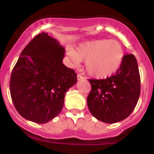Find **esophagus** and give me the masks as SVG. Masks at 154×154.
Segmentation results:
<instances>
[{
    "label": "esophagus",
    "instance_id": "1",
    "mask_svg": "<svg viewBox=\"0 0 154 154\" xmlns=\"http://www.w3.org/2000/svg\"><path fill=\"white\" fill-rule=\"evenodd\" d=\"M77 80H78V81H80V80H83V79H84V77H83L81 74H77Z\"/></svg>",
    "mask_w": 154,
    "mask_h": 154
}]
</instances>
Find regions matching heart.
<instances>
[{"instance_id": "b5f03b06", "label": "heart", "mask_w": 154, "mask_h": 154, "mask_svg": "<svg viewBox=\"0 0 154 154\" xmlns=\"http://www.w3.org/2000/svg\"><path fill=\"white\" fill-rule=\"evenodd\" d=\"M67 54L74 65L86 61V72L96 78H106L116 74L122 67L125 59L120 43L108 39L82 43L76 51L68 48Z\"/></svg>"}]
</instances>
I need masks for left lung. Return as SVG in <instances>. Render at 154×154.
<instances>
[{
	"label": "left lung",
	"mask_w": 154,
	"mask_h": 154,
	"mask_svg": "<svg viewBox=\"0 0 154 154\" xmlns=\"http://www.w3.org/2000/svg\"><path fill=\"white\" fill-rule=\"evenodd\" d=\"M91 89L87 105L93 116L107 124L117 123L128 117L140 95V75L133 54L125 56L120 69L103 80H88Z\"/></svg>",
	"instance_id": "8db88e82"
}]
</instances>
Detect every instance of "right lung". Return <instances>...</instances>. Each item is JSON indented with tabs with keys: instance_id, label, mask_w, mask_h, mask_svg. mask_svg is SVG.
I'll list each match as a JSON object with an SVG mask.
<instances>
[{
	"instance_id": "1",
	"label": "right lung",
	"mask_w": 154,
	"mask_h": 154,
	"mask_svg": "<svg viewBox=\"0 0 154 154\" xmlns=\"http://www.w3.org/2000/svg\"><path fill=\"white\" fill-rule=\"evenodd\" d=\"M65 48L46 32L34 37L23 50L12 71L10 94L18 112L38 124L57 117L77 74L63 63Z\"/></svg>"
}]
</instances>
